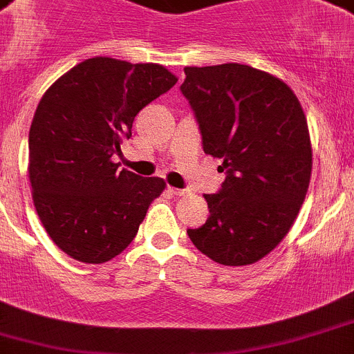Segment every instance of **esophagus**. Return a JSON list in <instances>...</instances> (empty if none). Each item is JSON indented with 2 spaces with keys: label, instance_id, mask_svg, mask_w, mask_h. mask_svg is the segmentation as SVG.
Returning <instances> with one entry per match:
<instances>
[{
  "label": "esophagus",
  "instance_id": "esophagus-1",
  "mask_svg": "<svg viewBox=\"0 0 354 354\" xmlns=\"http://www.w3.org/2000/svg\"><path fill=\"white\" fill-rule=\"evenodd\" d=\"M168 191H170L171 194H175V196H186L189 191L187 189H179V187H168Z\"/></svg>",
  "mask_w": 354,
  "mask_h": 354
}]
</instances>
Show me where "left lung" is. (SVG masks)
Wrapping results in <instances>:
<instances>
[{
    "label": "left lung",
    "mask_w": 354,
    "mask_h": 354,
    "mask_svg": "<svg viewBox=\"0 0 354 354\" xmlns=\"http://www.w3.org/2000/svg\"><path fill=\"white\" fill-rule=\"evenodd\" d=\"M180 86L226 179L205 194L210 216L187 230L194 248L226 267L252 265L288 235L306 200L313 145L291 87L248 64L186 66Z\"/></svg>",
    "instance_id": "obj_1"
}]
</instances>
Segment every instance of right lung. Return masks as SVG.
Returning a JSON list of instances; mask_svg holds the SVG:
<instances>
[{"label": "right lung", "instance_id": "1", "mask_svg": "<svg viewBox=\"0 0 354 354\" xmlns=\"http://www.w3.org/2000/svg\"><path fill=\"white\" fill-rule=\"evenodd\" d=\"M175 82L161 64L93 57L41 96L29 129V183L45 232L70 258L98 265L121 254L167 187L119 170L112 156L131 137L135 115Z\"/></svg>", "mask_w": 354, "mask_h": 354}]
</instances>
